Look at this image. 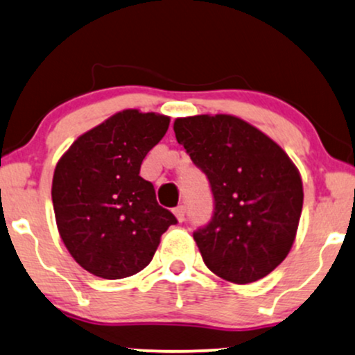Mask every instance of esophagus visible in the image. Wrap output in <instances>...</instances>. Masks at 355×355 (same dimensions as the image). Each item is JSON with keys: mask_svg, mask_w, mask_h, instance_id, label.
<instances>
[{"mask_svg": "<svg viewBox=\"0 0 355 355\" xmlns=\"http://www.w3.org/2000/svg\"><path fill=\"white\" fill-rule=\"evenodd\" d=\"M173 214H175V218L178 219V221H185V214H187V209H185V206L183 205H180V206H177V208L173 209Z\"/></svg>", "mask_w": 355, "mask_h": 355, "instance_id": "obj_1", "label": "esophagus"}]
</instances>
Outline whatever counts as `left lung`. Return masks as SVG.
<instances>
[{
    "label": "left lung",
    "instance_id": "obj_1",
    "mask_svg": "<svg viewBox=\"0 0 355 355\" xmlns=\"http://www.w3.org/2000/svg\"><path fill=\"white\" fill-rule=\"evenodd\" d=\"M175 137L208 177L214 214L193 232L206 267L252 284L284 262L297 236L303 183L286 152L231 114L177 118Z\"/></svg>",
    "mask_w": 355,
    "mask_h": 355
}]
</instances>
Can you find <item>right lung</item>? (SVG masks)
I'll list each match as a JSON object with an SVG mask.
<instances>
[{
    "label": "right lung",
    "instance_id": "right-lung-1",
    "mask_svg": "<svg viewBox=\"0 0 355 355\" xmlns=\"http://www.w3.org/2000/svg\"><path fill=\"white\" fill-rule=\"evenodd\" d=\"M170 118L119 111L80 136L55 165L52 203L58 234L80 267L118 280L150 263L177 218L157 203L141 164Z\"/></svg>",
    "mask_w": 355,
    "mask_h": 355
}]
</instances>
